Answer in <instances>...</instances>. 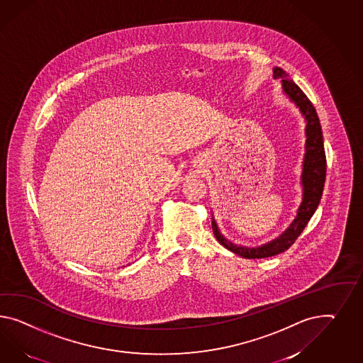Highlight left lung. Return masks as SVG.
Returning a JSON list of instances; mask_svg holds the SVG:
<instances>
[{
    "label": "left lung",
    "mask_w": 363,
    "mask_h": 363,
    "mask_svg": "<svg viewBox=\"0 0 363 363\" xmlns=\"http://www.w3.org/2000/svg\"><path fill=\"white\" fill-rule=\"evenodd\" d=\"M274 78L281 79L283 91L288 98L291 99L303 113L306 127H305V155L303 162V174H301V185H303V202L297 210V216L291 225L285 230L284 233L274 240L259 245V247H243L236 245L225 239L220 234L216 219L213 218L211 225L216 235V240L220 245L234 252L236 255L242 256L245 259H263L269 256L277 255L284 252L294 240L300 236L308 225L309 219L315 211L323 196L325 177H326V157L323 149V130L320 125V118L317 116L315 108L312 101L306 98L303 89H300L292 79L288 78V74L280 67H274Z\"/></svg>",
    "instance_id": "1"
}]
</instances>
